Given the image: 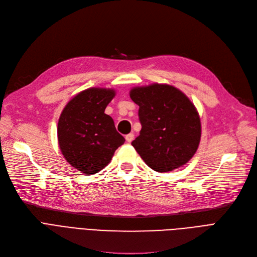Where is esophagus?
Here are the masks:
<instances>
[{
	"instance_id": "34e87169",
	"label": "esophagus",
	"mask_w": 257,
	"mask_h": 257,
	"mask_svg": "<svg viewBox=\"0 0 257 257\" xmlns=\"http://www.w3.org/2000/svg\"><path fill=\"white\" fill-rule=\"evenodd\" d=\"M125 139H126L127 143H131L134 140V134L133 133H129V134H127Z\"/></svg>"
}]
</instances>
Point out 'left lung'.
Returning <instances> with one entry per match:
<instances>
[{"mask_svg":"<svg viewBox=\"0 0 257 257\" xmlns=\"http://www.w3.org/2000/svg\"><path fill=\"white\" fill-rule=\"evenodd\" d=\"M131 100L140 106V136L132 146L148 167L159 173L188 163L198 150L201 119L186 94L166 83L132 87Z\"/></svg>","mask_w":257,"mask_h":257,"instance_id":"obj_1","label":"left lung"}]
</instances>
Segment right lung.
<instances>
[{"label":"right lung","instance_id":"right-lung-1","mask_svg":"<svg viewBox=\"0 0 257 257\" xmlns=\"http://www.w3.org/2000/svg\"><path fill=\"white\" fill-rule=\"evenodd\" d=\"M115 89L89 87L78 92L62 109L57 125L59 149L69 163L85 175L100 172L125 142L105 113Z\"/></svg>","mask_w":257,"mask_h":257}]
</instances>
